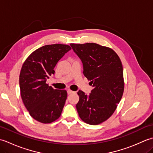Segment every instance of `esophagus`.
<instances>
[{"mask_svg":"<svg viewBox=\"0 0 153 153\" xmlns=\"http://www.w3.org/2000/svg\"><path fill=\"white\" fill-rule=\"evenodd\" d=\"M67 93H68V95H71V94L74 93L75 92H74V91H71V90H70V89H68V90L67 91Z\"/></svg>","mask_w":153,"mask_h":153,"instance_id":"obj_1","label":"esophagus"}]
</instances>
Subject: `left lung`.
<instances>
[{
  "label": "left lung",
  "instance_id": "obj_1",
  "mask_svg": "<svg viewBox=\"0 0 153 153\" xmlns=\"http://www.w3.org/2000/svg\"><path fill=\"white\" fill-rule=\"evenodd\" d=\"M82 60L83 75L93 89L89 95L79 90L76 108L83 122L98 125L114 112L121 100L124 82L119 56L111 48L96 43L70 44Z\"/></svg>",
  "mask_w": 153,
  "mask_h": 153
}]
</instances>
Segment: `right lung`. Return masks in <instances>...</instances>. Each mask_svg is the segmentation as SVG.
<instances>
[{
	"label": "right lung",
	"mask_w": 153,
	"mask_h": 153,
	"mask_svg": "<svg viewBox=\"0 0 153 153\" xmlns=\"http://www.w3.org/2000/svg\"><path fill=\"white\" fill-rule=\"evenodd\" d=\"M69 45H48L39 48L28 56L19 74V88L25 108L37 121L49 123L61 115L67 99L66 90L54 89L46 83L54 74V68Z\"/></svg>",
	"instance_id": "1"
}]
</instances>
